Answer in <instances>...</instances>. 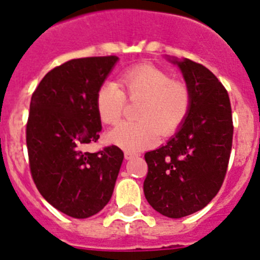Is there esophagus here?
<instances>
[{
    "mask_svg": "<svg viewBox=\"0 0 260 260\" xmlns=\"http://www.w3.org/2000/svg\"><path fill=\"white\" fill-rule=\"evenodd\" d=\"M135 156H136V153H133V152H128V151L124 152V158L125 159H131V158H133Z\"/></svg>",
    "mask_w": 260,
    "mask_h": 260,
    "instance_id": "esophagus-1",
    "label": "esophagus"
}]
</instances>
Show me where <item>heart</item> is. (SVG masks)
<instances>
[{"label": "heart", "instance_id": "heart-1", "mask_svg": "<svg viewBox=\"0 0 260 260\" xmlns=\"http://www.w3.org/2000/svg\"><path fill=\"white\" fill-rule=\"evenodd\" d=\"M125 99L137 102L136 122L119 123L108 133L114 145L128 149L147 147L157 135L171 136L185 122L191 106L187 86L172 80L167 73L149 64L125 70L115 83H104L95 94V111L106 124L118 122L125 107Z\"/></svg>", "mask_w": 260, "mask_h": 260}]
</instances>
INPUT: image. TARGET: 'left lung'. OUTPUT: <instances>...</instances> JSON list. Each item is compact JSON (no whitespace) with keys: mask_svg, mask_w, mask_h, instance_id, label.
<instances>
[{"mask_svg":"<svg viewBox=\"0 0 260 260\" xmlns=\"http://www.w3.org/2000/svg\"><path fill=\"white\" fill-rule=\"evenodd\" d=\"M172 62L190 90V112L167 145L145 154L143 191L154 210L180 219L205 208L219 192L234 127L229 94L210 70L190 59Z\"/></svg>","mask_w":260,"mask_h":260,"instance_id":"8db88e82","label":"left lung"}]
</instances>
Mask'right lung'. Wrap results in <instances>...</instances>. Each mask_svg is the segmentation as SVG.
Returning a JSON list of instances; mask_svg holds the SVG:
<instances>
[{
	"mask_svg": "<svg viewBox=\"0 0 260 260\" xmlns=\"http://www.w3.org/2000/svg\"><path fill=\"white\" fill-rule=\"evenodd\" d=\"M118 57L73 59L50 70L32 93L26 145L31 176L43 198L59 211L85 219L111 200L123 161L112 145L98 152L102 123L95 94Z\"/></svg>",
	"mask_w": 260,
	"mask_h": 260,
	"instance_id": "obj_1",
	"label": "right lung"
}]
</instances>
